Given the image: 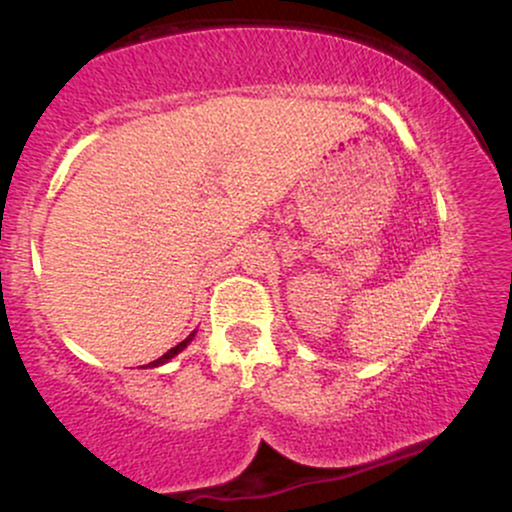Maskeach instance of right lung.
<instances>
[{"label": "right lung", "instance_id": "right-lung-1", "mask_svg": "<svg viewBox=\"0 0 512 512\" xmlns=\"http://www.w3.org/2000/svg\"><path fill=\"white\" fill-rule=\"evenodd\" d=\"M190 339H192V334H190V337H187V339H185V342H180L178 346H173V349H170V351H166V354H163L161 358H156V361H151V363H149V368H156V366H161V363H166V361H170V358H173V356H178V354H180V351H182V349H185V346H187V344H190Z\"/></svg>", "mask_w": 512, "mask_h": 512}]
</instances>
